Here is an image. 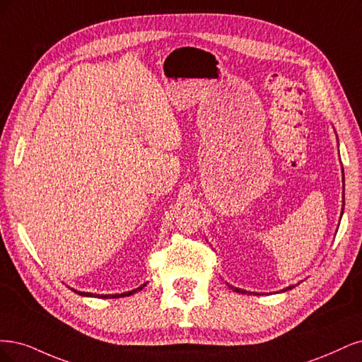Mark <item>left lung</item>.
Instances as JSON below:
<instances>
[{
	"label": "left lung",
	"mask_w": 362,
	"mask_h": 362,
	"mask_svg": "<svg viewBox=\"0 0 362 362\" xmlns=\"http://www.w3.org/2000/svg\"><path fill=\"white\" fill-rule=\"evenodd\" d=\"M343 185H344V174H343ZM343 191H344V186H343ZM344 194V192H343ZM344 197V195H343ZM341 216H343V209H341ZM227 286L230 287V288H233L235 291H238V293H254V291H247V290H243V288H239V287H233V286H230L228 283H227ZM295 286H288V287H286L284 290H281V291H287V290H290V288H293ZM254 295H257V293H254Z\"/></svg>",
	"instance_id": "8db88e82"
}]
</instances>
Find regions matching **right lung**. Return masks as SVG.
<instances>
[{
	"instance_id": "add662e5",
	"label": "right lung",
	"mask_w": 362,
	"mask_h": 362,
	"mask_svg": "<svg viewBox=\"0 0 362 362\" xmlns=\"http://www.w3.org/2000/svg\"><path fill=\"white\" fill-rule=\"evenodd\" d=\"M146 284H147V283L141 284V286L136 287V288H132V290H129V291H123V293H114V295H98V293H90V291H79V290H75V288H71V290H74L75 293H78V295H81V296H87V298H102V299H112V298H124V296H131V295L136 293V291L143 290V288L146 287Z\"/></svg>"
}]
</instances>
